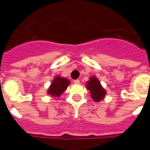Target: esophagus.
<instances>
[{"label": "esophagus", "instance_id": "esophagus-1", "mask_svg": "<svg viewBox=\"0 0 150 150\" xmlns=\"http://www.w3.org/2000/svg\"><path fill=\"white\" fill-rule=\"evenodd\" d=\"M74 83H75V84H79V83H80V81H79V79H75L74 81Z\"/></svg>", "mask_w": 150, "mask_h": 150}]
</instances>
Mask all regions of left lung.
I'll use <instances>...</instances> for the list:
<instances>
[{
	"instance_id": "left-lung-1",
	"label": "left lung",
	"mask_w": 150,
	"mask_h": 150,
	"mask_svg": "<svg viewBox=\"0 0 150 150\" xmlns=\"http://www.w3.org/2000/svg\"><path fill=\"white\" fill-rule=\"evenodd\" d=\"M86 88L90 91L91 98L95 102H100L104 100L107 91L103 88L99 79L95 76H90L89 80L86 83Z\"/></svg>"
}]
</instances>
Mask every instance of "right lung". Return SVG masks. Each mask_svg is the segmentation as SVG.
<instances>
[{
    "mask_svg": "<svg viewBox=\"0 0 150 150\" xmlns=\"http://www.w3.org/2000/svg\"><path fill=\"white\" fill-rule=\"evenodd\" d=\"M70 84L71 82L67 78L61 76H55L47 90V94L53 98H60Z\"/></svg>",
    "mask_w": 150,
    "mask_h": 150,
    "instance_id": "add662e5",
    "label": "right lung"
}]
</instances>
